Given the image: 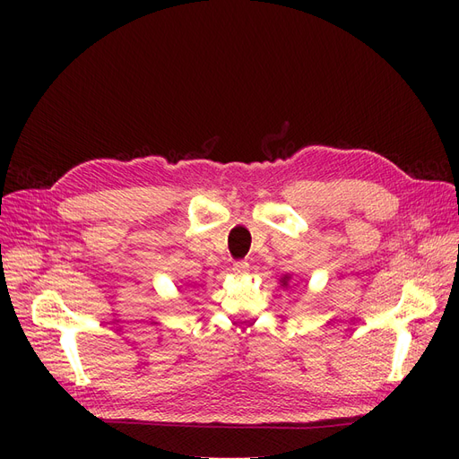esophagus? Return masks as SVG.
<instances>
[{"mask_svg": "<svg viewBox=\"0 0 459 459\" xmlns=\"http://www.w3.org/2000/svg\"><path fill=\"white\" fill-rule=\"evenodd\" d=\"M231 272H233L235 275H239V277L247 275V273H248V262H245V260L235 262L233 266H231Z\"/></svg>", "mask_w": 459, "mask_h": 459, "instance_id": "1", "label": "esophagus"}]
</instances>
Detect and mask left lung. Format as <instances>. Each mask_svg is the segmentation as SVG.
<instances>
[{"mask_svg": "<svg viewBox=\"0 0 459 459\" xmlns=\"http://www.w3.org/2000/svg\"><path fill=\"white\" fill-rule=\"evenodd\" d=\"M289 281H290V275L287 273V275H283L281 280H280V285H281L283 289H287V287H289Z\"/></svg>", "mask_w": 459, "mask_h": 459, "instance_id": "8db88e82", "label": "left lung"}]
</instances>
